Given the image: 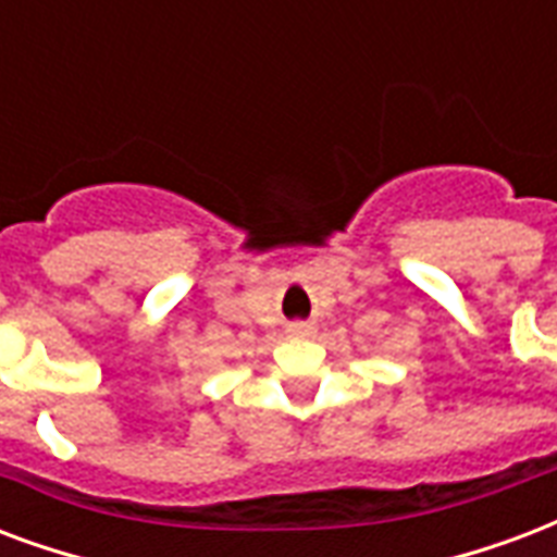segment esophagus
<instances>
[{"label": "esophagus", "instance_id": "obj_1", "mask_svg": "<svg viewBox=\"0 0 557 557\" xmlns=\"http://www.w3.org/2000/svg\"><path fill=\"white\" fill-rule=\"evenodd\" d=\"M290 332H294V334H305V332H308V325H305V323H294V325H290Z\"/></svg>", "mask_w": 557, "mask_h": 557}]
</instances>
